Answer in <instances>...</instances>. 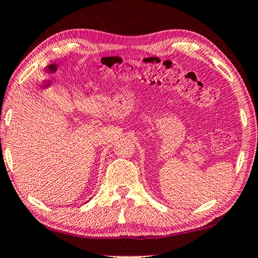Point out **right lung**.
Masks as SVG:
<instances>
[{"mask_svg":"<svg viewBox=\"0 0 258 258\" xmlns=\"http://www.w3.org/2000/svg\"><path fill=\"white\" fill-rule=\"evenodd\" d=\"M88 202H89V201H88Z\"/></svg>","mask_w":258,"mask_h":258,"instance_id":"add662e5","label":"right lung"}]
</instances>
